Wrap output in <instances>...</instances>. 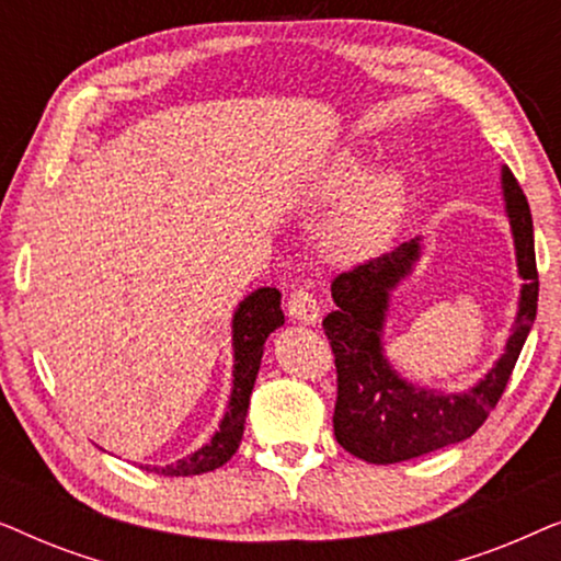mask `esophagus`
Returning <instances> with one entry per match:
<instances>
[{
    "instance_id": "34e87169",
    "label": "esophagus",
    "mask_w": 561,
    "mask_h": 561,
    "mask_svg": "<svg viewBox=\"0 0 561 561\" xmlns=\"http://www.w3.org/2000/svg\"><path fill=\"white\" fill-rule=\"evenodd\" d=\"M319 301L309 288H294L288 296V317L301 321V324H317L319 321Z\"/></svg>"
}]
</instances>
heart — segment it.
<instances>
[{"label":"heart","instance_id":"obj_1","mask_svg":"<svg viewBox=\"0 0 561 561\" xmlns=\"http://www.w3.org/2000/svg\"><path fill=\"white\" fill-rule=\"evenodd\" d=\"M363 175V160L355 152H340L321 171L306 194L313 209L344 202L321 229L327 255L340 263H363L380 255L393 240L409 204V175L401 168H380Z\"/></svg>","mask_w":561,"mask_h":561}]
</instances>
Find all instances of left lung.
<instances>
[{"mask_svg": "<svg viewBox=\"0 0 561 561\" xmlns=\"http://www.w3.org/2000/svg\"><path fill=\"white\" fill-rule=\"evenodd\" d=\"M503 196L520 286L518 317L495 367L467 393H439L403 380L382 352L388 296L419 260V237L393 252L365 260L332 280L336 311L321 321L336 365L334 436L350 455L373 465H393L465 442L485 424L501 401L513 367L531 332L539 304L531 209L516 175L503 168Z\"/></svg>", "mask_w": 561, "mask_h": 561, "instance_id": "1", "label": "left lung"}]
</instances>
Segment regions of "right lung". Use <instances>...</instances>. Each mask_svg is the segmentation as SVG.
Instances as JSON below:
<instances>
[{
	"instance_id": "right-lung-1",
	"label": "right lung",
	"mask_w": 561,
	"mask_h": 561,
	"mask_svg": "<svg viewBox=\"0 0 561 561\" xmlns=\"http://www.w3.org/2000/svg\"><path fill=\"white\" fill-rule=\"evenodd\" d=\"M283 327L280 311V290L278 288H257L237 306L232 319V344H234V382L232 396H229V409L221 419L219 432L211 436L209 444L196 449L194 455L179 459V462L165 467H145L148 472L165 474V478H188V474L211 472L232 459L240 447L244 419H248V405L255 386L260 359L267 334Z\"/></svg>"
}]
</instances>
